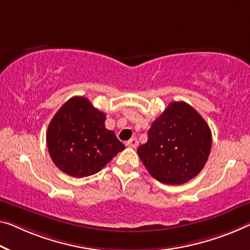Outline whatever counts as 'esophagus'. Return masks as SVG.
Segmentation results:
<instances>
[{"label": "esophagus", "mask_w": 250, "mask_h": 250, "mask_svg": "<svg viewBox=\"0 0 250 250\" xmlns=\"http://www.w3.org/2000/svg\"><path fill=\"white\" fill-rule=\"evenodd\" d=\"M125 145L126 146H128V147H132V148H136L137 146H138V142H137V140L136 138H130L129 141H127L125 143Z\"/></svg>", "instance_id": "1"}]
</instances>
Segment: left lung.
<instances>
[{
  "label": "left lung",
  "mask_w": 250,
  "mask_h": 250,
  "mask_svg": "<svg viewBox=\"0 0 250 250\" xmlns=\"http://www.w3.org/2000/svg\"><path fill=\"white\" fill-rule=\"evenodd\" d=\"M147 135L137 154L153 178L171 186L186 183L200 173L212 143L208 124L184 102L168 104Z\"/></svg>",
  "instance_id": "obj_1"
}]
</instances>
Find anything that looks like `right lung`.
I'll return each mask as SVG.
<instances>
[{
  "instance_id": "add662e5",
  "label": "right lung",
  "mask_w": 250,
  "mask_h": 250,
  "mask_svg": "<svg viewBox=\"0 0 250 250\" xmlns=\"http://www.w3.org/2000/svg\"><path fill=\"white\" fill-rule=\"evenodd\" d=\"M106 115L86 97L76 96L61 106L47 132L49 154L56 167L74 178L97 173L125 148L113 130L105 127Z\"/></svg>"
}]
</instances>
